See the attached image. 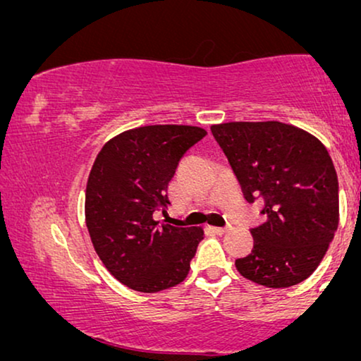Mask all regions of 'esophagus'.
I'll return each instance as SVG.
<instances>
[{"label": "esophagus", "instance_id": "obj_1", "mask_svg": "<svg viewBox=\"0 0 361 361\" xmlns=\"http://www.w3.org/2000/svg\"><path fill=\"white\" fill-rule=\"evenodd\" d=\"M229 231V227H212V232H216L217 235H222V233H226Z\"/></svg>", "mask_w": 361, "mask_h": 361}]
</instances>
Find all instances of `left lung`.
I'll return each mask as SVG.
<instances>
[{
	"instance_id": "8db88e82",
	"label": "left lung",
	"mask_w": 361,
	"mask_h": 361,
	"mask_svg": "<svg viewBox=\"0 0 361 361\" xmlns=\"http://www.w3.org/2000/svg\"><path fill=\"white\" fill-rule=\"evenodd\" d=\"M248 202L263 197L267 221L253 248L237 258L247 280L289 288L314 273L338 227V181L331 155L312 134L278 121L211 126Z\"/></svg>"
}]
</instances>
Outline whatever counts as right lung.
I'll list each match as a JSON object with an SVG mask.
<instances>
[{"mask_svg":"<svg viewBox=\"0 0 361 361\" xmlns=\"http://www.w3.org/2000/svg\"><path fill=\"white\" fill-rule=\"evenodd\" d=\"M207 132L195 126H144L104 144L86 183L85 219L99 260L140 293L173 288L188 276L201 227L159 224L181 157Z\"/></svg>","mask_w":361,"mask_h":361,"instance_id":"obj_1","label":"right lung"}]
</instances>
